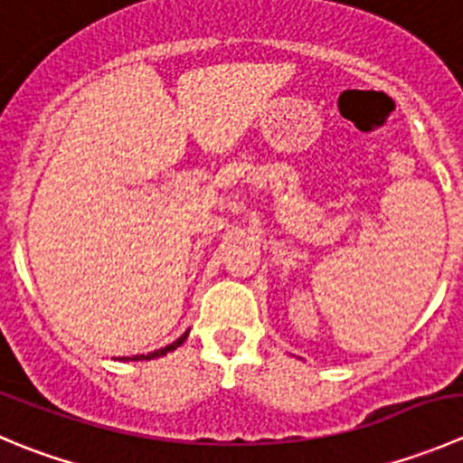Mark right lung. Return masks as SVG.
I'll list each match as a JSON object with an SVG mask.
<instances>
[{
    "mask_svg": "<svg viewBox=\"0 0 463 463\" xmlns=\"http://www.w3.org/2000/svg\"><path fill=\"white\" fill-rule=\"evenodd\" d=\"M187 339V332L183 336H178L176 341H174V344H169V345H165V348H160V351H154V353H149V355H136L133 357V360H154V357H160V355H167V353H172V351H176L178 345L183 344V341Z\"/></svg>",
    "mask_w": 463,
    "mask_h": 463,
    "instance_id": "right-lung-1",
    "label": "right lung"
}]
</instances>
